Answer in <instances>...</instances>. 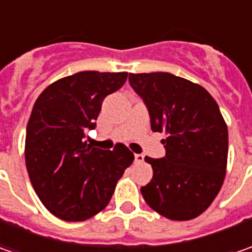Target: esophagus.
I'll use <instances>...</instances> for the list:
<instances>
[{"label": "esophagus", "mask_w": 252, "mask_h": 252, "mask_svg": "<svg viewBox=\"0 0 252 252\" xmlns=\"http://www.w3.org/2000/svg\"><path fill=\"white\" fill-rule=\"evenodd\" d=\"M134 161H136V162L144 161V156H143V154H134Z\"/></svg>", "instance_id": "obj_1"}]
</instances>
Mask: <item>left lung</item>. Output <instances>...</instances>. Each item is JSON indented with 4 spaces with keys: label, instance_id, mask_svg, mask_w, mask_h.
<instances>
[{
    "label": "left lung",
    "instance_id": "obj_1",
    "mask_svg": "<svg viewBox=\"0 0 252 252\" xmlns=\"http://www.w3.org/2000/svg\"><path fill=\"white\" fill-rule=\"evenodd\" d=\"M146 103L151 130L165 131V157H146L153 178L141 195L169 220L198 218L218 196L226 177L227 125L203 87L169 73L129 74Z\"/></svg>",
    "mask_w": 252,
    "mask_h": 252
}]
</instances>
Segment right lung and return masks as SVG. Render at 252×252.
<instances>
[{
    "label": "right lung",
    "instance_id": "1",
    "mask_svg": "<svg viewBox=\"0 0 252 252\" xmlns=\"http://www.w3.org/2000/svg\"><path fill=\"white\" fill-rule=\"evenodd\" d=\"M127 73L81 71L50 84L36 99L26 127L25 161L34 192L56 218L83 221L106 208L134 156L125 144L112 151L85 140L102 102Z\"/></svg>",
    "mask_w": 252,
    "mask_h": 252
}]
</instances>
